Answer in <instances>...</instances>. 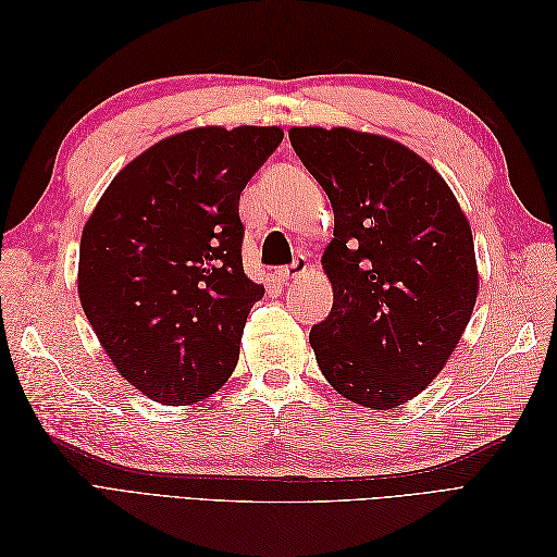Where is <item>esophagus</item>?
<instances>
[{"mask_svg":"<svg viewBox=\"0 0 557 557\" xmlns=\"http://www.w3.org/2000/svg\"><path fill=\"white\" fill-rule=\"evenodd\" d=\"M309 269V260L305 258V256H299V258H295L293 260V264H288V267H281L278 272H276V276H278V281L281 283H288L290 278H297V276H301Z\"/></svg>","mask_w":557,"mask_h":557,"instance_id":"esophagus-1","label":"esophagus"}]
</instances>
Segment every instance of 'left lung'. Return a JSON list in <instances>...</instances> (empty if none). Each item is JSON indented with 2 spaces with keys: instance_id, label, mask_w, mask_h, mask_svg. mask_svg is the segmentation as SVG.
I'll list each match as a JSON object with an SVG mask.
<instances>
[{
  "instance_id": "obj_1",
  "label": "left lung",
  "mask_w": 557,
  "mask_h": 557,
  "mask_svg": "<svg viewBox=\"0 0 557 557\" xmlns=\"http://www.w3.org/2000/svg\"><path fill=\"white\" fill-rule=\"evenodd\" d=\"M290 144L334 211V301L309 334L318 367L346 399L395 409L442 372L474 311L469 223L446 181L393 139L293 127Z\"/></svg>"
}]
</instances>
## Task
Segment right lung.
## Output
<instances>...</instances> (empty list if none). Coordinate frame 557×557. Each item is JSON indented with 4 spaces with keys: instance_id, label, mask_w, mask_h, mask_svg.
I'll use <instances>...</instances> for the list:
<instances>
[{
    "instance_id": "1",
    "label": "right lung",
    "mask_w": 557,
    "mask_h": 557,
    "mask_svg": "<svg viewBox=\"0 0 557 557\" xmlns=\"http://www.w3.org/2000/svg\"><path fill=\"white\" fill-rule=\"evenodd\" d=\"M278 127H197L132 160L81 237L78 295L99 344L162 404L213 395L264 285L244 274L239 197Z\"/></svg>"
}]
</instances>
